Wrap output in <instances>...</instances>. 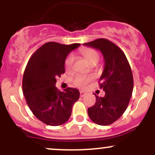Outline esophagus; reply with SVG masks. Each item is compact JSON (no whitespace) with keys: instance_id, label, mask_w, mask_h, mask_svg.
<instances>
[{"instance_id":"1","label":"esophagus","mask_w":155,"mask_h":155,"mask_svg":"<svg viewBox=\"0 0 155 155\" xmlns=\"http://www.w3.org/2000/svg\"><path fill=\"white\" fill-rule=\"evenodd\" d=\"M85 95H86V93H85L84 92H83V91L80 92V96H81V97H84Z\"/></svg>"}]
</instances>
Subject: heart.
I'll use <instances>...</instances> for the list:
<instances>
[{"label":"heart","instance_id":"obj_1","mask_svg":"<svg viewBox=\"0 0 155 155\" xmlns=\"http://www.w3.org/2000/svg\"><path fill=\"white\" fill-rule=\"evenodd\" d=\"M80 53L82 55L85 60L88 62L90 65L96 64L100 58V55L95 49L91 48H82L80 49ZM74 58L73 55H69L65 59V68L67 71H71L72 70L73 63H74ZM92 80L91 76H78L74 79V84L76 87L80 88L86 87L87 84Z\"/></svg>","mask_w":155,"mask_h":155}]
</instances>
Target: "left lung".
<instances>
[{
  "label": "left lung",
  "instance_id": "1",
  "mask_svg": "<svg viewBox=\"0 0 155 155\" xmlns=\"http://www.w3.org/2000/svg\"><path fill=\"white\" fill-rule=\"evenodd\" d=\"M100 50L104 58V69L100 78L104 97L95 95V104L87 109L90 118L100 125H108L123 114L133 90L132 71L124 53L116 44L105 38L83 44Z\"/></svg>",
  "mask_w": 155,
  "mask_h": 155
}]
</instances>
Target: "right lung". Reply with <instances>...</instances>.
I'll list each match as a JSON object with an SVG mask.
<instances>
[{
  "label": "right lung",
  "instance_id": "right-lung-1",
  "mask_svg": "<svg viewBox=\"0 0 155 155\" xmlns=\"http://www.w3.org/2000/svg\"><path fill=\"white\" fill-rule=\"evenodd\" d=\"M81 45L56 42L44 44L31 56L25 70L22 91L31 111L39 120L51 126L61 125L71 115L79 91L68 87L60 92L56 79L65 73L68 54Z\"/></svg>",
  "mask_w": 155,
  "mask_h": 155
}]
</instances>
